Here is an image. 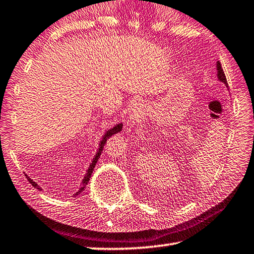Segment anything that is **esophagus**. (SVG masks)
Wrapping results in <instances>:
<instances>
[{
  "label": "esophagus",
  "mask_w": 254,
  "mask_h": 254,
  "mask_svg": "<svg viewBox=\"0 0 254 254\" xmlns=\"http://www.w3.org/2000/svg\"><path fill=\"white\" fill-rule=\"evenodd\" d=\"M133 107H135V108H133V109H135L136 112H138V111H139V109H141V108L143 107V103L141 102L140 99H138V100H136V103H135V106H133Z\"/></svg>",
  "instance_id": "1"
}]
</instances>
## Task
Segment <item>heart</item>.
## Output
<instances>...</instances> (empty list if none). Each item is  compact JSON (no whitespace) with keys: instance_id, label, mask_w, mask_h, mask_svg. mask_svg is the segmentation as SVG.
Masks as SVG:
<instances>
[{"instance_id":"1","label":"heart","mask_w":254,"mask_h":254,"mask_svg":"<svg viewBox=\"0 0 254 254\" xmlns=\"http://www.w3.org/2000/svg\"><path fill=\"white\" fill-rule=\"evenodd\" d=\"M183 69H184V71H188L190 69V65L189 64H185Z\"/></svg>"}]
</instances>
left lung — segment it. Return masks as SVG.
I'll return each mask as SVG.
<instances>
[{
  "instance_id": "1",
  "label": "left lung",
  "mask_w": 254,
  "mask_h": 254,
  "mask_svg": "<svg viewBox=\"0 0 254 254\" xmlns=\"http://www.w3.org/2000/svg\"><path fill=\"white\" fill-rule=\"evenodd\" d=\"M217 75H218V79L220 80V82H222L224 85L227 86V87H229L228 86V83H227V78H226V75H224V71L221 67V64H220V62H217Z\"/></svg>"
}]
</instances>
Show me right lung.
Masks as SVG:
<instances>
[{"mask_svg": "<svg viewBox=\"0 0 254 254\" xmlns=\"http://www.w3.org/2000/svg\"><path fill=\"white\" fill-rule=\"evenodd\" d=\"M122 129H123V124L121 123V124H117V125H115L113 128L108 129V130H107L106 132H105V135L103 136L102 140H100L99 147H98V150H97V152H96V156H95V157L93 158L92 164L89 165L87 171H86L85 177H84V179H83V181H82V186H80L79 190H78L77 192H76V193L73 195V197H77L78 194L82 193V191L85 189V187L87 186L88 181H89V179H90V176H92V174H93L95 166H96L97 161H98V159L100 158V155H102V152H103V148H104V146H105V143H106V141L108 140V138H111L113 135H115V133L119 132V131L122 130ZM25 176H26V178H27V180H28V183H30L33 187H34V188H36V189H38V190H42V189H41V187L38 186V185L35 183V181H33V180H32V179L30 178V177H28L27 175H25Z\"/></svg>", "mask_w": 254, "mask_h": 254, "instance_id": "right-lung-1", "label": "right lung"}]
</instances>
